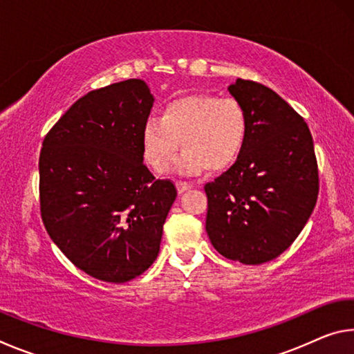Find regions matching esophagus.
I'll return each mask as SVG.
<instances>
[{"label":"esophagus","mask_w":354,"mask_h":354,"mask_svg":"<svg viewBox=\"0 0 354 354\" xmlns=\"http://www.w3.org/2000/svg\"><path fill=\"white\" fill-rule=\"evenodd\" d=\"M192 185L189 183H184V181H176V190L178 194H184V192H187Z\"/></svg>","instance_id":"34e87169"}]
</instances>
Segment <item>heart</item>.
Returning a JSON list of instances; mask_svg holds the SVG:
<instances>
[{"mask_svg":"<svg viewBox=\"0 0 354 354\" xmlns=\"http://www.w3.org/2000/svg\"><path fill=\"white\" fill-rule=\"evenodd\" d=\"M248 137V115L234 98L209 93L184 95L164 106L160 118L149 117L142 128V153L154 171L169 169L184 175L225 171L241 158Z\"/></svg>","mask_w":354,"mask_h":354,"instance_id":"b5f03b06","label":"heart"}]
</instances>
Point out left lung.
I'll return each instance as SVG.
<instances>
[{
    "mask_svg": "<svg viewBox=\"0 0 354 354\" xmlns=\"http://www.w3.org/2000/svg\"><path fill=\"white\" fill-rule=\"evenodd\" d=\"M248 115L241 158L207 195L206 231L226 259L259 266L290 247L313 214L319 170L308 124L277 92L253 81L227 86Z\"/></svg>",
    "mask_w": 354,
    "mask_h": 354,
    "instance_id": "8db88e82",
    "label": "left lung"
}]
</instances>
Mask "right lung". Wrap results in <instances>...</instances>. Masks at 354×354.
<instances>
[{
    "instance_id": "obj_1",
    "label": "right lung",
    "mask_w": 354,
    "mask_h": 354,
    "mask_svg": "<svg viewBox=\"0 0 354 354\" xmlns=\"http://www.w3.org/2000/svg\"><path fill=\"white\" fill-rule=\"evenodd\" d=\"M154 103L145 81L84 95L46 134L40 211L51 241L82 272L127 283L151 267L176 189L143 164L142 128Z\"/></svg>"
}]
</instances>
